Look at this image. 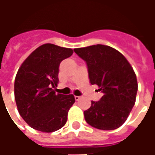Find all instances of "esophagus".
<instances>
[{
    "mask_svg": "<svg viewBox=\"0 0 155 155\" xmlns=\"http://www.w3.org/2000/svg\"><path fill=\"white\" fill-rule=\"evenodd\" d=\"M81 96H77V95H75V96H74V100H75L76 101H78L81 100Z\"/></svg>",
    "mask_w": 155,
    "mask_h": 155,
    "instance_id": "obj_1",
    "label": "esophagus"
}]
</instances>
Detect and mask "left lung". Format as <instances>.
Masks as SVG:
<instances>
[{
    "label": "left lung",
    "mask_w": 155,
    "mask_h": 155,
    "mask_svg": "<svg viewBox=\"0 0 155 155\" xmlns=\"http://www.w3.org/2000/svg\"><path fill=\"white\" fill-rule=\"evenodd\" d=\"M74 51L87 64L91 84H97L104 95L91 101L84 111L90 125L102 130H113L126 121L136 100V74L126 58L114 48L96 45L76 48Z\"/></svg>",
    "instance_id": "1"
}]
</instances>
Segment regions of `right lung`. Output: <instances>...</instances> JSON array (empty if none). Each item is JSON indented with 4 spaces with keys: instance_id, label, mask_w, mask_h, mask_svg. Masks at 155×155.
Wrapping results in <instances>:
<instances>
[{
    "instance_id": "right-lung-1",
    "label": "right lung",
    "mask_w": 155,
    "mask_h": 155,
    "mask_svg": "<svg viewBox=\"0 0 155 155\" xmlns=\"http://www.w3.org/2000/svg\"><path fill=\"white\" fill-rule=\"evenodd\" d=\"M73 54L70 48L53 44L39 46L19 68L14 93L19 114L30 126L51 133L67 121L68 111L74 103L73 94H55L59 66Z\"/></svg>"
}]
</instances>
